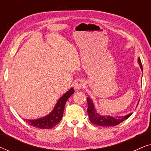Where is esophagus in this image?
Wrapping results in <instances>:
<instances>
[{"mask_svg": "<svg viewBox=\"0 0 151 151\" xmlns=\"http://www.w3.org/2000/svg\"><path fill=\"white\" fill-rule=\"evenodd\" d=\"M84 86H85V82L83 80H78L75 83V88L77 90H80L84 88Z\"/></svg>", "mask_w": 151, "mask_h": 151, "instance_id": "esophagus-1", "label": "esophagus"}]
</instances>
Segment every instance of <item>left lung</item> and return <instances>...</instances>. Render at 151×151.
<instances>
[{
  "label": "left lung",
  "mask_w": 151,
  "mask_h": 151,
  "mask_svg": "<svg viewBox=\"0 0 151 151\" xmlns=\"http://www.w3.org/2000/svg\"><path fill=\"white\" fill-rule=\"evenodd\" d=\"M138 63H139L142 71L143 69H142V63L139 58H138ZM87 113L91 122L96 125L100 126V127H115V126L119 124L123 121L129 118L132 115V113H130V114L125 115V116H102L96 112V109L94 108L93 103L88 98H87Z\"/></svg>",
  "instance_id": "left-lung-1"
}]
</instances>
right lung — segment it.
<instances>
[{
	"label": "right lung",
	"instance_id": "1",
	"mask_svg": "<svg viewBox=\"0 0 151 151\" xmlns=\"http://www.w3.org/2000/svg\"><path fill=\"white\" fill-rule=\"evenodd\" d=\"M74 93V89L71 88L67 93H65L59 100L58 101L55 108L52 111L50 114L45 116L42 118H40L38 119H24L29 125L32 126L38 129H49L54 127L56 126L63 118L64 109L66 102L68 98Z\"/></svg>",
	"mask_w": 151,
	"mask_h": 151
}]
</instances>
